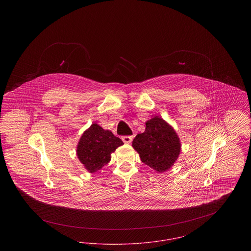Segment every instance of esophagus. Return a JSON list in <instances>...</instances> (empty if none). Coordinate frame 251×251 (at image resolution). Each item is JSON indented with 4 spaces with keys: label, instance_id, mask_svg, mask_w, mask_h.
Here are the masks:
<instances>
[{
    "label": "esophagus",
    "instance_id": "esophagus-1",
    "mask_svg": "<svg viewBox=\"0 0 251 251\" xmlns=\"http://www.w3.org/2000/svg\"><path fill=\"white\" fill-rule=\"evenodd\" d=\"M122 141L126 144L131 143L132 141V136L131 135H124V136H122Z\"/></svg>",
    "mask_w": 251,
    "mask_h": 251
}]
</instances>
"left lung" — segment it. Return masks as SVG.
Returning a JSON list of instances; mask_svg holds the SVG:
<instances>
[{
  "instance_id": "8db88e82",
  "label": "left lung",
  "mask_w": 251,
  "mask_h": 251,
  "mask_svg": "<svg viewBox=\"0 0 251 251\" xmlns=\"http://www.w3.org/2000/svg\"><path fill=\"white\" fill-rule=\"evenodd\" d=\"M132 147L144 164L159 173L172 167L180 151L176 131L159 117L147 121L146 130L134 137Z\"/></svg>"
}]
</instances>
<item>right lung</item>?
I'll return each instance as SVG.
<instances>
[{"instance_id": "add662e5", "label": "right lung", "mask_w": 251, "mask_h": 251, "mask_svg": "<svg viewBox=\"0 0 251 251\" xmlns=\"http://www.w3.org/2000/svg\"><path fill=\"white\" fill-rule=\"evenodd\" d=\"M121 145L120 138L95 123L83 133L77 147V156L84 167L94 173L107 164L111 153Z\"/></svg>"}]
</instances>
